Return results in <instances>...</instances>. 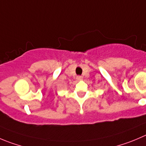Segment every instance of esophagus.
<instances>
[{
  "mask_svg": "<svg viewBox=\"0 0 146 146\" xmlns=\"http://www.w3.org/2000/svg\"><path fill=\"white\" fill-rule=\"evenodd\" d=\"M82 78H83V77H82L81 76H78L77 77H76V79H77L78 80H82Z\"/></svg>",
  "mask_w": 146,
  "mask_h": 146,
  "instance_id": "obj_1",
  "label": "esophagus"
}]
</instances>
